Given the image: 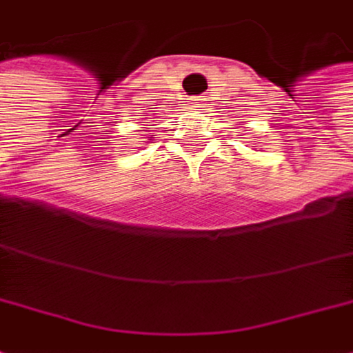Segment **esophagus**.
<instances>
[{"mask_svg": "<svg viewBox=\"0 0 353 353\" xmlns=\"http://www.w3.org/2000/svg\"><path fill=\"white\" fill-rule=\"evenodd\" d=\"M199 102H201V98H194V102H192V104H199Z\"/></svg>", "mask_w": 353, "mask_h": 353, "instance_id": "esophagus-1", "label": "esophagus"}]
</instances>
